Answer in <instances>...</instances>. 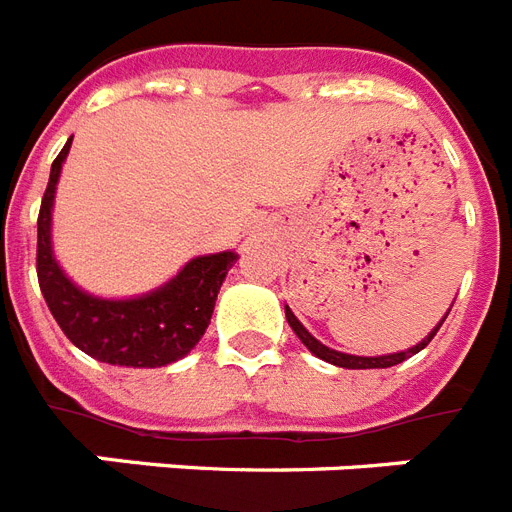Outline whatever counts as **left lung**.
Returning <instances> with one entry per match:
<instances>
[{
    "mask_svg": "<svg viewBox=\"0 0 512 512\" xmlns=\"http://www.w3.org/2000/svg\"><path fill=\"white\" fill-rule=\"evenodd\" d=\"M445 317H448V315H445ZM445 317H442V320H440V325H442V322H445ZM286 320H289L291 330H294L296 336H299V341H302L304 346H307V349L312 351V354L320 356L322 362H330V364H336V367H346V369H377V367L385 369V367H395V364L406 362L409 356L419 354V351H422L424 346H427V343L432 341V338H435L437 330H440V325H437V328L432 330V333H429V336L424 338L422 343H416L414 349L401 351V354H388V356H351V354H341V351L328 349V346H322V343L317 341V338L309 336L307 328H304L302 322L296 320L294 312H291L289 307H286Z\"/></svg>",
    "mask_w": 512,
    "mask_h": 512,
    "instance_id": "obj_1",
    "label": "left lung"
}]
</instances>
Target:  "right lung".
Instances as JSON below:
<instances>
[{"label": "right lung", "mask_w": 512, "mask_h": 512, "mask_svg": "<svg viewBox=\"0 0 512 512\" xmlns=\"http://www.w3.org/2000/svg\"><path fill=\"white\" fill-rule=\"evenodd\" d=\"M70 143L51 163L38 210V286L59 328L77 349L119 367H166L195 349L208 328L221 283L236 263L234 252L195 257L166 286L137 299H98L80 291L51 255V205Z\"/></svg>", "instance_id": "right-lung-1"}]
</instances>
